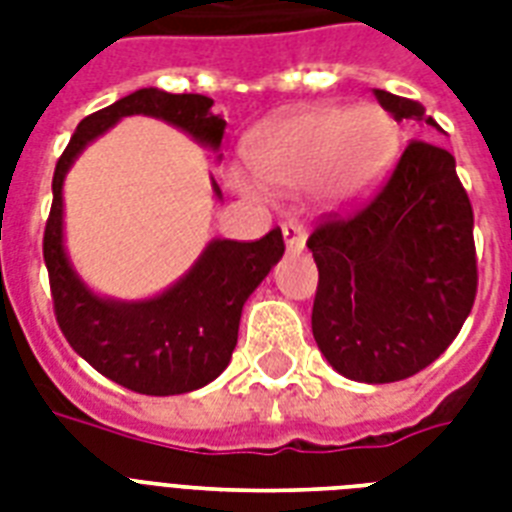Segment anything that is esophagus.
I'll return each mask as SVG.
<instances>
[{
	"mask_svg": "<svg viewBox=\"0 0 512 512\" xmlns=\"http://www.w3.org/2000/svg\"><path fill=\"white\" fill-rule=\"evenodd\" d=\"M284 241H287V249H303L305 247V228L303 223H297V220H289V223H284Z\"/></svg>",
	"mask_w": 512,
	"mask_h": 512,
	"instance_id": "1",
	"label": "esophagus"
}]
</instances>
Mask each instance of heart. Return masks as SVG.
I'll return each instance as SVG.
<instances>
[{
    "instance_id": "obj_1",
    "label": "heart",
    "mask_w": 512,
    "mask_h": 512,
    "mask_svg": "<svg viewBox=\"0 0 512 512\" xmlns=\"http://www.w3.org/2000/svg\"><path fill=\"white\" fill-rule=\"evenodd\" d=\"M398 146V124L380 106H319L257 132L247 156L265 183H316L329 201L348 204L380 183L396 162Z\"/></svg>"
}]
</instances>
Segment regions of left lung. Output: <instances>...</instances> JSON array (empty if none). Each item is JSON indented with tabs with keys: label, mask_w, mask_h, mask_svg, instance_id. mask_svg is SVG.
<instances>
[{
	"label": "left lung",
	"mask_w": 512,
	"mask_h": 512,
	"mask_svg": "<svg viewBox=\"0 0 512 512\" xmlns=\"http://www.w3.org/2000/svg\"><path fill=\"white\" fill-rule=\"evenodd\" d=\"M396 122L436 124L417 100L374 90ZM319 268L313 337L342 377L398 382L460 335L476 303L473 207L446 148L412 140L380 191L308 236Z\"/></svg>",
	"instance_id": "left-lung-1"
}]
</instances>
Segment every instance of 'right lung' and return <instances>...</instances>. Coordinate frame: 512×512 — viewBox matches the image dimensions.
Instances as JSON below:
<instances>
[{
	"label": "right lung",
	"instance_id": "obj_1",
	"mask_svg": "<svg viewBox=\"0 0 512 512\" xmlns=\"http://www.w3.org/2000/svg\"><path fill=\"white\" fill-rule=\"evenodd\" d=\"M146 114L175 124L209 148L220 146L225 119L212 98L170 95L146 87L84 116L52 175V207L44 225V265L55 319L68 345L103 377L143 396H175L207 385L223 372L239 340L241 308L284 255L281 228L257 241H212L199 263L164 295L116 303L92 295L63 249V177L82 148L122 116ZM215 193L220 196V188Z\"/></svg>",
	"mask_w": 512,
	"mask_h": 512
}]
</instances>
